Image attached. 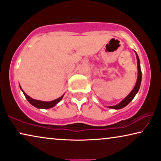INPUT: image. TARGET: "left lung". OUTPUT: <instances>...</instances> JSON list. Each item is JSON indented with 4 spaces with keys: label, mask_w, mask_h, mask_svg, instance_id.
<instances>
[{
    "label": "left lung",
    "mask_w": 161,
    "mask_h": 161,
    "mask_svg": "<svg viewBox=\"0 0 161 161\" xmlns=\"http://www.w3.org/2000/svg\"><path fill=\"white\" fill-rule=\"evenodd\" d=\"M137 55V60H138V79H137V82L136 84V86L133 88V90L130 92V93L128 95L127 97H126L121 102H120L119 104H118L117 105L115 106H110L108 107L109 108L111 109H115V110H119V109H121L124 108L125 106H127L129 103L131 102V101L133 99L135 96L136 95V93H138L139 88H140V85L141 82V77H142V74H141V66H140V60H139L138 56L136 53Z\"/></svg>",
    "instance_id": "left-lung-1"
}]
</instances>
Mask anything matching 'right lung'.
<instances>
[{"mask_svg": "<svg viewBox=\"0 0 161 161\" xmlns=\"http://www.w3.org/2000/svg\"><path fill=\"white\" fill-rule=\"evenodd\" d=\"M20 89H21V87H20ZM22 91H23V94H24L25 97L26 98V99L28 100V102H29L30 104H31V105L34 106L35 108H41V109H48V108H53V107H54L56 104H57V103L60 102L64 96V95L62 96L61 97H59V98H57V99H55L53 101H51V102H42V101L33 99V98L29 97V96H28L26 93H24V91H23V90H22Z\"/></svg>", "mask_w": 161, "mask_h": 161, "instance_id": "1", "label": "right lung"}]
</instances>
